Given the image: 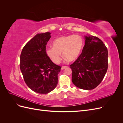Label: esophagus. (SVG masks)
<instances>
[{
  "label": "esophagus",
  "mask_w": 123,
  "mask_h": 123,
  "mask_svg": "<svg viewBox=\"0 0 123 123\" xmlns=\"http://www.w3.org/2000/svg\"><path fill=\"white\" fill-rule=\"evenodd\" d=\"M67 68V66H62V68H61V69L64 70V69H65V68Z\"/></svg>",
  "instance_id": "34e87169"
}]
</instances>
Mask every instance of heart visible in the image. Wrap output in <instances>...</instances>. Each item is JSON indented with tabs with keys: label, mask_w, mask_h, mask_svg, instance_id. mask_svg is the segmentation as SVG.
I'll list each match as a JSON object with an SVG mask.
<instances>
[{
	"label": "heart",
	"mask_w": 123,
	"mask_h": 123,
	"mask_svg": "<svg viewBox=\"0 0 123 123\" xmlns=\"http://www.w3.org/2000/svg\"><path fill=\"white\" fill-rule=\"evenodd\" d=\"M53 47L47 48L46 53L54 64L60 62L62 55L69 62H74L82 53L84 41L80 36L70 35L59 37L54 40Z\"/></svg>",
	"instance_id": "b5f03b06"
}]
</instances>
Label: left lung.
I'll return each mask as SVG.
<instances>
[{
	"instance_id": "8db88e82",
	"label": "left lung",
	"mask_w": 123,
	"mask_h": 123,
	"mask_svg": "<svg viewBox=\"0 0 123 123\" xmlns=\"http://www.w3.org/2000/svg\"><path fill=\"white\" fill-rule=\"evenodd\" d=\"M85 43L79 58L70 65L73 84L84 90H92L101 83L108 69V53L97 37L84 36Z\"/></svg>"
}]
</instances>
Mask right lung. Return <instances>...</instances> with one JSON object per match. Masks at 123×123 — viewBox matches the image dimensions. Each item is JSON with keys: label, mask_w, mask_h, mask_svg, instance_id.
Wrapping results in <instances>:
<instances>
[{"label": "right lung", "mask_w": 123, "mask_h": 123, "mask_svg": "<svg viewBox=\"0 0 123 123\" xmlns=\"http://www.w3.org/2000/svg\"><path fill=\"white\" fill-rule=\"evenodd\" d=\"M51 33H38L26 43L20 57V69L25 84L33 91L47 94L56 87L61 67L46 53Z\"/></svg>", "instance_id": "right-lung-1"}]
</instances>
